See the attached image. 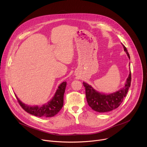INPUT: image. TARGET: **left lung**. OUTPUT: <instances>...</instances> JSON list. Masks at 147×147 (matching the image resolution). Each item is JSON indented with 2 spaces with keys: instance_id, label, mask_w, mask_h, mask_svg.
I'll list each match as a JSON object with an SVG mask.
<instances>
[{
  "instance_id": "8db88e82",
  "label": "left lung",
  "mask_w": 147,
  "mask_h": 147,
  "mask_svg": "<svg viewBox=\"0 0 147 147\" xmlns=\"http://www.w3.org/2000/svg\"><path fill=\"white\" fill-rule=\"evenodd\" d=\"M124 50L130 59L129 54L127 48L123 44ZM131 72L127 78L125 86L117 92L111 94L100 93L95 90L87 83L83 82V85L86 89V96L89 107L98 113H107L113 111L120 105L124 97L126 96L128 90L130 87Z\"/></svg>"
}]
</instances>
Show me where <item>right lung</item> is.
<instances>
[{
	"label": "right lung",
	"instance_id": "add662e5",
	"mask_svg": "<svg viewBox=\"0 0 147 147\" xmlns=\"http://www.w3.org/2000/svg\"><path fill=\"white\" fill-rule=\"evenodd\" d=\"M66 87V82L61 83L53 99L41 107L27 105L21 102L16 96L20 106L27 113L39 117H51L56 115L63 106V97Z\"/></svg>",
	"mask_w": 147,
	"mask_h": 147
}]
</instances>
